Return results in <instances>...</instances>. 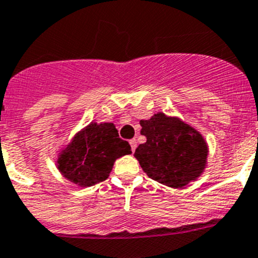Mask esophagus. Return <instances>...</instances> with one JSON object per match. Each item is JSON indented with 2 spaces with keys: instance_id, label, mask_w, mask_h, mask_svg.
<instances>
[{
  "instance_id": "obj_1",
  "label": "esophagus",
  "mask_w": 258,
  "mask_h": 258,
  "mask_svg": "<svg viewBox=\"0 0 258 258\" xmlns=\"http://www.w3.org/2000/svg\"><path fill=\"white\" fill-rule=\"evenodd\" d=\"M130 145H131V150H132V152H134L135 150H136V147H137V142H136V139H132V140H130Z\"/></svg>"
}]
</instances>
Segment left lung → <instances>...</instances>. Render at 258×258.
Masks as SVG:
<instances>
[{
    "label": "left lung",
    "mask_w": 258,
    "mask_h": 258,
    "mask_svg": "<svg viewBox=\"0 0 258 258\" xmlns=\"http://www.w3.org/2000/svg\"><path fill=\"white\" fill-rule=\"evenodd\" d=\"M141 144L134 156L149 177L166 186L179 189L196 181L208 164V144L203 135L179 117L157 112L141 119Z\"/></svg>",
    "instance_id": "obj_1"
}]
</instances>
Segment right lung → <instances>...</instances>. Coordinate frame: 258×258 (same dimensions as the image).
<instances>
[{
	"label": "right lung",
	"instance_id": "obj_1",
	"mask_svg": "<svg viewBox=\"0 0 258 258\" xmlns=\"http://www.w3.org/2000/svg\"><path fill=\"white\" fill-rule=\"evenodd\" d=\"M55 165L62 177L81 187L93 186L109 176L114 161L132 154L109 122H91L57 151Z\"/></svg>",
	"mask_w": 258,
	"mask_h": 258
}]
</instances>
